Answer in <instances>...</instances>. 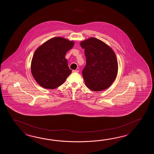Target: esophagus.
Listing matches in <instances>:
<instances>
[{
    "label": "esophagus",
    "mask_w": 154,
    "mask_h": 154,
    "mask_svg": "<svg viewBox=\"0 0 154 154\" xmlns=\"http://www.w3.org/2000/svg\"><path fill=\"white\" fill-rule=\"evenodd\" d=\"M72 72H79V70H73L72 71Z\"/></svg>",
    "instance_id": "34e87169"
}]
</instances>
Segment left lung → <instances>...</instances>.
I'll use <instances>...</instances> for the list:
<instances>
[{
  "label": "left lung",
  "mask_w": 154,
  "mask_h": 154,
  "mask_svg": "<svg viewBox=\"0 0 154 154\" xmlns=\"http://www.w3.org/2000/svg\"><path fill=\"white\" fill-rule=\"evenodd\" d=\"M85 49L86 63L82 70L85 85L94 91H101L109 88L118 72V62L109 46L95 37L80 42Z\"/></svg>",
  "instance_id": "obj_1"
}]
</instances>
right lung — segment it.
I'll return each instance as SVG.
<instances>
[{"label":"right lung","mask_w":154,"mask_h":154,"mask_svg":"<svg viewBox=\"0 0 154 154\" xmlns=\"http://www.w3.org/2000/svg\"><path fill=\"white\" fill-rule=\"evenodd\" d=\"M74 45L60 37L47 41L33 54L31 70L37 82L44 88L54 89L62 85L72 73L65 56Z\"/></svg>","instance_id":"add662e5"}]
</instances>
